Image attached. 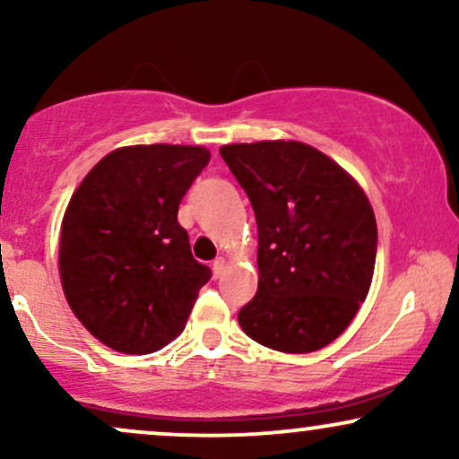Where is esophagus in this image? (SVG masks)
Instances as JSON below:
<instances>
[{
  "mask_svg": "<svg viewBox=\"0 0 459 459\" xmlns=\"http://www.w3.org/2000/svg\"><path fill=\"white\" fill-rule=\"evenodd\" d=\"M224 267H226V261L222 259V256H220V259H215V261H213V265H212V270H213V276H215V278H220V276H222Z\"/></svg>",
  "mask_w": 459,
  "mask_h": 459,
  "instance_id": "obj_1",
  "label": "esophagus"
}]
</instances>
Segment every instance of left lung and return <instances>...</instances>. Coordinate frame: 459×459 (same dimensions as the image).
<instances>
[{"label":"left lung","mask_w":459,"mask_h":459,"mask_svg":"<svg viewBox=\"0 0 459 459\" xmlns=\"http://www.w3.org/2000/svg\"><path fill=\"white\" fill-rule=\"evenodd\" d=\"M220 155L259 230V289L237 315L241 330L284 354L321 350L351 324L371 287L377 226L365 192L302 142L229 144Z\"/></svg>","instance_id":"left-lung-1"}]
</instances>
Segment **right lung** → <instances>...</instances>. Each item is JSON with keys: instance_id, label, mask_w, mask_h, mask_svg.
<instances>
[{"instance_id": "1", "label": "right lung", "mask_w": 459, "mask_h": 459, "mask_svg": "<svg viewBox=\"0 0 459 459\" xmlns=\"http://www.w3.org/2000/svg\"><path fill=\"white\" fill-rule=\"evenodd\" d=\"M212 155L203 146H125L68 203L60 278L83 328L123 354H151L186 328L212 270L192 256L177 213Z\"/></svg>"}]
</instances>
